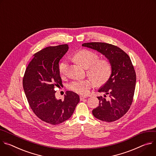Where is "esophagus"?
<instances>
[{
	"instance_id": "34e87169",
	"label": "esophagus",
	"mask_w": 156,
	"mask_h": 156,
	"mask_svg": "<svg viewBox=\"0 0 156 156\" xmlns=\"http://www.w3.org/2000/svg\"><path fill=\"white\" fill-rule=\"evenodd\" d=\"M87 97H86L85 96H82V95H81V96H80V100H84L85 98H86Z\"/></svg>"
}]
</instances>
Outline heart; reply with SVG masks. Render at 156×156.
Segmentation results:
<instances>
[{
    "label": "heart",
    "mask_w": 156,
    "mask_h": 156,
    "mask_svg": "<svg viewBox=\"0 0 156 156\" xmlns=\"http://www.w3.org/2000/svg\"><path fill=\"white\" fill-rule=\"evenodd\" d=\"M73 59L83 66L87 68V75L92 79L74 80L68 84L69 90L79 94H87L94 85V82L97 85L105 83L110 79L112 67L111 63L107 59H99L98 55L94 52L88 50H80L73 56ZM68 64L66 61H61L58 66V70L61 77L66 75Z\"/></svg>",
    "instance_id": "heart-1"
}]
</instances>
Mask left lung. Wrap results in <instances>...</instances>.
<instances>
[{"label":"left lung","instance_id":"left-lung-1","mask_svg":"<svg viewBox=\"0 0 156 156\" xmlns=\"http://www.w3.org/2000/svg\"><path fill=\"white\" fill-rule=\"evenodd\" d=\"M82 46L97 50L111 63V76L98 90L105 95L97 97L99 106L92 110V113L103 122H115L128 112L133 100L136 76L131 59L123 50L111 44L92 42Z\"/></svg>","mask_w":156,"mask_h":156}]
</instances>
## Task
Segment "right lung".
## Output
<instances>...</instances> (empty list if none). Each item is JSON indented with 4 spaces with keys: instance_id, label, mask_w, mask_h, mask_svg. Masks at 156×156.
<instances>
[{
    "instance_id": "add662e5",
    "label": "right lung",
    "mask_w": 156,
    "mask_h": 156,
    "mask_svg": "<svg viewBox=\"0 0 156 156\" xmlns=\"http://www.w3.org/2000/svg\"><path fill=\"white\" fill-rule=\"evenodd\" d=\"M67 44L48 46L37 52L28 64L23 77V87L33 113L43 122L56 125L73 114L79 95L67 91L64 99H56L55 89L62 87L59 62L68 51Z\"/></svg>"
}]
</instances>
